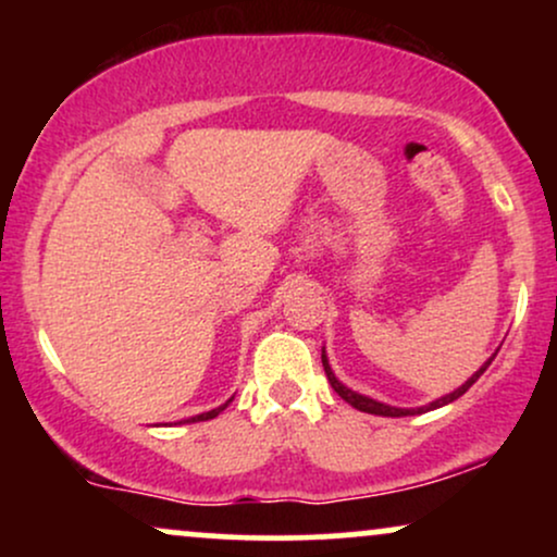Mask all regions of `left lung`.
<instances>
[{"mask_svg":"<svg viewBox=\"0 0 557 557\" xmlns=\"http://www.w3.org/2000/svg\"><path fill=\"white\" fill-rule=\"evenodd\" d=\"M492 359H495V356H490V359L484 361L482 367H479V372L471 374L469 380H466L463 385L458 387V389H453V393H447L445 398L432 400L430 406H421V408H395V406H387V403H380V400H374V398H367V395L354 393V389H350V387H345L343 382L337 380V376H335V372H332V369H330L327 356H324V350H322V367H324V374H327V380H330L332 389H335V393L341 395V398H343L345 403H350V406L359 408V411H363V413H374V417H413V413H424V411H432V408L447 406V403H453V400L461 398V395L466 393V389H469V387L474 385V382L479 380V376H482L484 372H487V367L492 363Z\"/></svg>","mask_w":557,"mask_h":557,"instance_id":"8db88e82","label":"left lung"}]
</instances>
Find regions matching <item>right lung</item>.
<instances>
[{"label": "right lung", "mask_w": 557, "mask_h": 557, "mask_svg": "<svg viewBox=\"0 0 557 557\" xmlns=\"http://www.w3.org/2000/svg\"><path fill=\"white\" fill-rule=\"evenodd\" d=\"M230 400H233V398H230ZM230 400H227V403H230ZM227 403H222V406H216V408H212V411H207V413H198V417H190L188 421H209V419L220 417V413L227 408ZM181 424H183V421H181Z\"/></svg>", "instance_id": "add662e5"}]
</instances>
